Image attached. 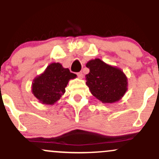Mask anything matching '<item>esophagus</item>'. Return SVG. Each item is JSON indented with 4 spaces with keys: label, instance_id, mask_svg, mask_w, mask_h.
Masks as SVG:
<instances>
[{
    "label": "esophagus",
    "instance_id": "1",
    "mask_svg": "<svg viewBox=\"0 0 159 159\" xmlns=\"http://www.w3.org/2000/svg\"><path fill=\"white\" fill-rule=\"evenodd\" d=\"M77 75H78V77L80 78V79H82V78H83V77H84V75H83V73H82L81 72H78Z\"/></svg>",
    "mask_w": 159,
    "mask_h": 159
}]
</instances>
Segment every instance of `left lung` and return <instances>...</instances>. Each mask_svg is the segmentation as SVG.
Returning a JSON list of instances; mask_svg holds the SVG:
<instances>
[{
    "instance_id": "obj_1",
    "label": "left lung",
    "mask_w": 159,
    "mask_h": 159,
    "mask_svg": "<svg viewBox=\"0 0 159 159\" xmlns=\"http://www.w3.org/2000/svg\"><path fill=\"white\" fill-rule=\"evenodd\" d=\"M90 72L86 75V84L91 93L104 104L121 99L128 90V78L120 68L113 66L99 58L90 60L86 64Z\"/></svg>"
}]
</instances>
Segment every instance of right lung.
Returning a JSON list of instances; mask_svg holds the SVG:
<instances>
[{"mask_svg":"<svg viewBox=\"0 0 159 159\" xmlns=\"http://www.w3.org/2000/svg\"><path fill=\"white\" fill-rule=\"evenodd\" d=\"M77 77L60 63H52L34 78L31 90L34 96L44 105H54L65 93L69 80Z\"/></svg>","mask_w":159,"mask_h":159,"instance_id":"add662e5","label":"right lung"}]
</instances>
